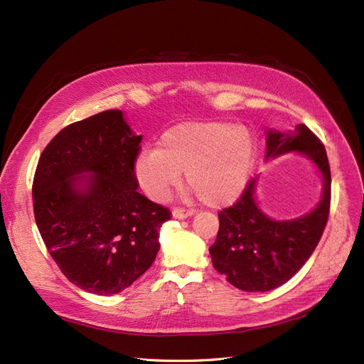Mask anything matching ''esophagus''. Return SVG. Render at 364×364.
<instances>
[{
	"instance_id": "34e87169",
	"label": "esophagus",
	"mask_w": 364,
	"mask_h": 364,
	"mask_svg": "<svg viewBox=\"0 0 364 364\" xmlns=\"http://www.w3.org/2000/svg\"><path fill=\"white\" fill-rule=\"evenodd\" d=\"M193 214V210H187V208H183V207H175L172 210V216L175 219H186V218H191Z\"/></svg>"
}]
</instances>
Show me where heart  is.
Returning <instances> with one entry per match:
<instances>
[{"label": "heart", "instance_id": "b5f03b06", "mask_svg": "<svg viewBox=\"0 0 364 364\" xmlns=\"http://www.w3.org/2000/svg\"><path fill=\"white\" fill-rule=\"evenodd\" d=\"M255 141L247 129L228 121H196L164 133L160 148L144 150L136 177L145 192L164 199L186 172V181L207 205L234 200L249 180Z\"/></svg>", "mask_w": 364, "mask_h": 364}]
</instances>
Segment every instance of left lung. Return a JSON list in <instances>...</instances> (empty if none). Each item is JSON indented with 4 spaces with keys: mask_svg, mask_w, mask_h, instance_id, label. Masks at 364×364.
Wrapping results in <instances>:
<instances>
[{
    "mask_svg": "<svg viewBox=\"0 0 364 364\" xmlns=\"http://www.w3.org/2000/svg\"><path fill=\"white\" fill-rule=\"evenodd\" d=\"M267 157L300 151L322 172L324 192L318 207L287 222L268 219L253 198L255 181L231 207L219 211V232L210 247L213 265L231 285L247 292H265L288 282L318 246L330 214L331 173L326 148L304 124L291 133L267 132Z\"/></svg>",
    "mask_w": 364,
    "mask_h": 364,
    "instance_id": "left-lung-1",
    "label": "left lung"
}]
</instances>
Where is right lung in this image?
<instances>
[{"label":"right lung","instance_id":"right-lung-1","mask_svg":"<svg viewBox=\"0 0 364 364\" xmlns=\"http://www.w3.org/2000/svg\"><path fill=\"white\" fill-rule=\"evenodd\" d=\"M141 141L123 112L109 109L64 127L40 154L36 223L52 259L80 289L117 294L156 259L157 231L172 214L136 191ZM84 171L93 175L80 191L75 177Z\"/></svg>","mask_w":364,"mask_h":364}]
</instances>
